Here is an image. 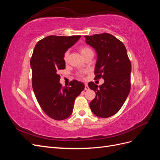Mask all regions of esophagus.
Returning a JSON list of instances; mask_svg holds the SVG:
<instances>
[{"mask_svg":"<svg viewBox=\"0 0 160 160\" xmlns=\"http://www.w3.org/2000/svg\"><path fill=\"white\" fill-rule=\"evenodd\" d=\"M89 88V87H88V85L87 84V83H85V90H88Z\"/></svg>","mask_w":160,"mask_h":160,"instance_id":"34e87169","label":"esophagus"}]
</instances>
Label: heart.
<instances>
[{
	"instance_id": "1",
	"label": "heart",
	"mask_w": 160,
	"mask_h": 160,
	"mask_svg": "<svg viewBox=\"0 0 160 160\" xmlns=\"http://www.w3.org/2000/svg\"><path fill=\"white\" fill-rule=\"evenodd\" d=\"M79 52H80V53L81 54V55L83 56V57L85 56H86L87 55L89 54V53L93 52V50H92L91 48L89 46H88V45H82V46L79 47ZM69 55V52L68 51H66L65 52V54L63 55V60H64L65 62H67V60H68ZM85 73V72H81V73L79 74V76L83 77Z\"/></svg>"
}]
</instances>
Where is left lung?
<instances>
[{"label": "left lung", "instance_id": "8db88e82", "mask_svg": "<svg viewBox=\"0 0 160 160\" xmlns=\"http://www.w3.org/2000/svg\"><path fill=\"white\" fill-rule=\"evenodd\" d=\"M85 37L87 44L94 48L98 55L95 79H104L99 86L93 82L88 83L96 93L89 106L98 117L107 118L117 113L128 98L132 65L123 43L113 35L102 33Z\"/></svg>", "mask_w": 160, "mask_h": 160}]
</instances>
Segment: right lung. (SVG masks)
I'll list each match as a JSON object with an SVG mask.
<instances>
[{"label":"right lung","instance_id":"right-lung-1","mask_svg":"<svg viewBox=\"0 0 160 160\" xmlns=\"http://www.w3.org/2000/svg\"><path fill=\"white\" fill-rule=\"evenodd\" d=\"M80 35L48 36L38 41L34 49L30 64L32 86L43 111L55 120H63L71 115L75 98L85 88L77 80L62 87L58 72L65 69V52L80 38Z\"/></svg>","mask_w":160,"mask_h":160}]
</instances>
